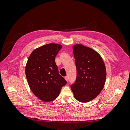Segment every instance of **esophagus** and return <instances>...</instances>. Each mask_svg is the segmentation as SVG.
Returning <instances> with one entry per match:
<instances>
[{
	"label": "esophagus",
	"instance_id": "obj_1",
	"mask_svg": "<svg viewBox=\"0 0 130 130\" xmlns=\"http://www.w3.org/2000/svg\"><path fill=\"white\" fill-rule=\"evenodd\" d=\"M65 80H66L67 81H68V76H65Z\"/></svg>",
	"mask_w": 130,
	"mask_h": 130
}]
</instances>
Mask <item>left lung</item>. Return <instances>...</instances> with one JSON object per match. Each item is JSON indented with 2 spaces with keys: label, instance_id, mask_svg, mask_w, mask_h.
Here are the masks:
<instances>
[{
  "label": "left lung",
  "instance_id": "obj_1",
  "mask_svg": "<svg viewBox=\"0 0 130 130\" xmlns=\"http://www.w3.org/2000/svg\"><path fill=\"white\" fill-rule=\"evenodd\" d=\"M77 75L71 85L74 98L81 102L95 99L102 91L106 79L105 64L99 54L81 44L73 47Z\"/></svg>",
  "mask_w": 130,
  "mask_h": 130
}]
</instances>
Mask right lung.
Returning a JSON list of instances; mask_svg holds the SVG:
<instances>
[{"label":"right lung","instance_id":"obj_1","mask_svg":"<svg viewBox=\"0 0 130 130\" xmlns=\"http://www.w3.org/2000/svg\"><path fill=\"white\" fill-rule=\"evenodd\" d=\"M62 46L50 43L34 50L29 56L25 74L31 92L44 102L56 99L67 81L58 73L55 57Z\"/></svg>","mask_w":130,"mask_h":130}]
</instances>
